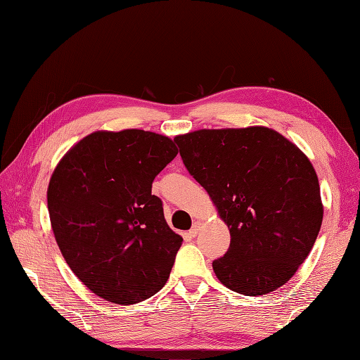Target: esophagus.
Masks as SVG:
<instances>
[{
	"mask_svg": "<svg viewBox=\"0 0 360 360\" xmlns=\"http://www.w3.org/2000/svg\"><path fill=\"white\" fill-rule=\"evenodd\" d=\"M198 233H200V221H194L193 223V228L189 229V236L191 237H195Z\"/></svg>",
	"mask_w": 360,
	"mask_h": 360,
	"instance_id": "esophagus-1",
	"label": "esophagus"
}]
</instances>
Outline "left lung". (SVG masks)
<instances>
[{"mask_svg":"<svg viewBox=\"0 0 360 360\" xmlns=\"http://www.w3.org/2000/svg\"><path fill=\"white\" fill-rule=\"evenodd\" d=\"M174 141L229 228V250L212 262L219 281L245 295L281 288L313 250L323 219L308 157L263 126L200 129Z\"/></svg>","mask_w":360,"mask_h":360,"instance_id":"8db88e82","label":"left lung"}]
</instances>
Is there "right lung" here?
I'll return each mask as SVG.
<instances>
[{"instance_id": "right-lung-1", "label": "right lung", "mask_w": 360, "mask_h": 360, "mask_svg": "<svg viewBox=\"0 0 360 360\" xmlns=\"http://www.w3.org/2000/svg\"><path fill=\"white\" fill-rule=\"evenodd\" d=\"M179 154L155 132L97 131L60 160L47 188L51 225L69 268L101 299L132 305L163 288L183 238L153 181Z\"/></svg>"}]
</instances>
